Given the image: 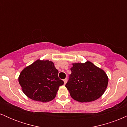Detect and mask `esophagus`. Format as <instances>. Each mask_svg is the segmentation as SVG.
<instances>
[{"mask_svg": "<svg viewBox=\"0 0 127 127\" xmlns=\"http://www.w3.org/2000/svg\"><path fill=\"white\" fill-rule=\"evenodd\" d=\"M63 81H64V84H66V82H67V79H64Z\"/></svg>", "mask_w": 127, "mask_h": 127, "instance_id": "obj_1", "label": "esophagus"}]
</instances>
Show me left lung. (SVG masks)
Masks as SVG:
<instances>
[{
	"label": "left lung",
	"instance_id": "1",
	"mask_svg": "<svg viewBox=\"0 0 127 127\" xmlns=\"http://www.w3.org/2000/svg\"><path fill=\"white\" fill-rule=\"evenodd\" d=\"M72 65V73L65 85L72 98L81 103L100 98L108 85L109 78L105 72L89 61L75 63Z\"/></svg>",
	"mask_w": 127,
	"mask_h": 127
}]
</instances>
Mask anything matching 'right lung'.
I'll return each mask as SVG.
<instances>
[{"label": "right lung", "mask_w": 127, "mask_h": 127, "mask_svg": "<svg viewBox=\"0 0 127 127\" xmlns=\"http://www.w3.org/2000/svg\"><path fill=\"white\" fill-rule=\"evenodd\" d=\"M59 71L48 60H37L20 73L18 82L23 93L34 101L48 102L57 95L64 82L58 76Z\"/></svg>", "instance_id": "right-lung-1"}]
</instances>
